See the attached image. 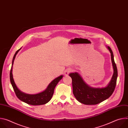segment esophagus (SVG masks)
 Returning a JSON list of instances; mask_svg holds the SVG:
<instances>
[{
  "label": "esophagus",
  "mask_w": 128,
  "mask_h": 128,
  "mask_svg": "<svg viewBox=\"0 0 128 128\" xmlns=\"http://www.w3.org/2000/svg\"><path fill=\"white\" fill-rule=\"evenodd\" d=\"M72 71V70H71V69H67V70H66L65 71V76H67L70 72H71Z\"/></svg>",
  "instance_id": "obj_1"
}]
</instances>
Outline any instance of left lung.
<instances>
[{
	"label": "left lung",
	"mask_w": 128,
	"mask_h": 128,
	"mask_svg": "<svg viewBox=\"0 0 128 128\" xmlns=\"http://www.w3.org/2000/svg\"><path fill=\"white\" fill-rule=\"evenodd\" d=\"M111 54L114 69L112 78L104 88H93L87 84L78 72L69 74L72 78L73 93L80 102L85 105H96L106 100L112 94L116 88L118 78V69L114 60L113 52L109 46H106Z\"/></svg>",
	"instance_id": "obj_1"
}]
</instances>
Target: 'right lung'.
Segmentation results:
<instances>
[{"instance_id":"1","label":"right lung","mask_w":128,"mask_h":128,"mask_svg":"<svg viewBox=\"0 0 128 128\" xmlns=\"http://www.w3.org/2000/svg\"><path fill=\"white\" fill-rule=\"evenodd\" d=\"M20 48L14 54V56L12 61V65L10 71V81L15 92L16 97L22 101L32 105H43L48 102L54 92V89L55 88L56 85L58 84L59 82L62 78L63 76L61 75L56 78L54 79L48 85L47 88L40 93L36 94H28L22 92L16 86L12 76V66L14 62V60L18 52L21 50Z\"/></svg>"}]
</instances>
